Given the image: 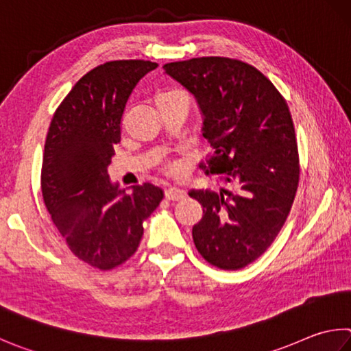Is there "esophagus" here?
Listing matches in <instances>:
<instances>
[{
	"mask_svg": "<svg viewBox=\"0 0 351 351\" xmlns=\"http://www.w3.org/2000/svg\"><path fill=\"white\" fill-rule=\"evenodd\" d=\"M187 196V193H186V190H182V189H180V187H169V189H165V197H167L169 201H181V199H184V197Z\"/></svg>",
	"mask_w": 351,
	"mask_h": 351,
	"instance_id": "34e87169",
	"label": "esophagus"
}]
</instances>
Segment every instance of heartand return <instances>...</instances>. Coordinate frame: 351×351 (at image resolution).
<instances>
[{"label": "heart", "instance_id": "obj_1", "mask_svg": "<svg viewBox=\"0 0 351 351\" xmlns=\"http://www.w3.org/2000/svg\"><path fill=\"white\" fill-rule=\"evenodd\" d=\"M170 93H175V92H170ZM164 95H169V93H164ZM167 171H173V167H171V165H169L167 169H165Z\"/></svg>", "mask_w": 351, "mask_h": 351}]
</instances>
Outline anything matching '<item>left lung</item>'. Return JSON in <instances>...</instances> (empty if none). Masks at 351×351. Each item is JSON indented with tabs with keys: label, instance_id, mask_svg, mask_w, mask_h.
<instances>
[{
	"label": "left lung",
	"instance_id": "obj_1",
	"mask_svg": "<svg viewBox=\"0 0 351 351\" xmlns=\"http://www.w3.org/2000/svg\"><path fill=\"white\" fill-rule=\"evenodd\" d=\"M193 93L212 145L199 167L232 189L192 190L202 206L193 226L201 256L221 270H241L267 252L284 227L299 186V154L287 101L256 67L226 56L164 64Z\"/></svg>",
	"mask_w": 351,
	"mask_h": 351
}]
</instances>
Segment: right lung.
Returning <instances> with one entry per match:
<instances>
[{"instance_id":"right-lung-1","label":"right lung","mask_w":351,"mask_h":351,"mask_svg":"<svg viewBox=\"0 0 351 351\" xmlns=\"http://www.w3.org/2000/svg\"><path fill=\"white\" fill-rule=\"evenodd\" d=\"M156 67L152 61L119 60L92 69L62 99L47 132L41 169L44 204L70 252L103 271L135 254L144 221L164 196L149 182L127 195L109 180L127 99Z\"/></svg>"}]
</instances>
